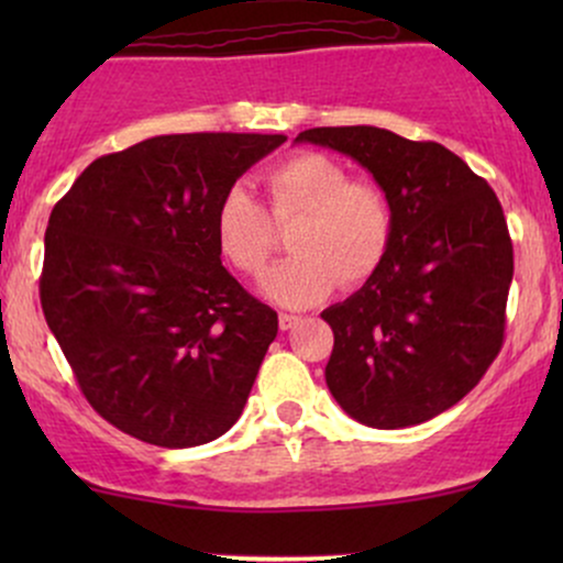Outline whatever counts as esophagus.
Masks as SVG:
<instances>
[{"mask_svg":"<svg viewBox=\"0 0 563 563\" xmlns=\"http://www.w3.org/2000/svg\"><path fill=\"white\" fill-rule=\"evenodd\" d=\"M277 322H280V331H290V328L299 325L301 318H299V314H288V312H283L280 318H277Z\"/></svg>","mask_w":563,"mask_h":563,"instance_id":"34e87169","label":"esophagus"}]
</instances>
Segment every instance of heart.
I'll return each mask as SVG.
<instances>
[{"mask_svg":"<svg viewBox=\"0 0 563 563\" xmlns=\"http://www.w3.org/2000/svg\"><path fill=\"white\" fill-rule=\"evenodd\" d=\"M273 217L294 222V256L269 269L262 294L280 307H312L339 286L357 288L378 273L394 243V211L380 187L357 183L325 153H296L267 177ZM214 241L238 273L262 275L277 235L249 187L230 185L217 200Z\"/></svg>","mask_w":563,"mask_h":563,"instance_id":"1","label":"heart"}]
</instances>
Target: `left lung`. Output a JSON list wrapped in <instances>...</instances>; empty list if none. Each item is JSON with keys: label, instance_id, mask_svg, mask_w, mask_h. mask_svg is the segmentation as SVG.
<instances>
[{"label": "left lung", "instance_id": "8db88e82", "mask_svg": "<svg viewBox=\"0 0 563 563\" xmlns=\"http://www.w3.org/2000/svg\"><path fill=\"white\" fill-rule=\"evenodd\" d=\"M296 142L357 161L394 211L378 273L320 314L333 328L328 389L373 429L429 421L479 384L506 339L514 243L500 200L439 142L378 126H318Z\"/></svg>", "mask_w": 563, "mask_h": 563}]
</instances>
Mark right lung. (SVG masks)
<instances>
[{"mask_svg": "<svg viewBox=\"0 0 563 563\" xmlns=\"http://www.w3.org/2000/svg\"><path fill=\"white\" fill-rule=\"evenodd\" d=\"M283 134H161L108 153L55 203L44 318L87 402L124 434L196 448L241 418L277 312L222 267L217 200Z\"/></svg>", "mask_w": 563, "mask_h": 563, "instance_id": "1", "label": "right lung"}]
</instances>
